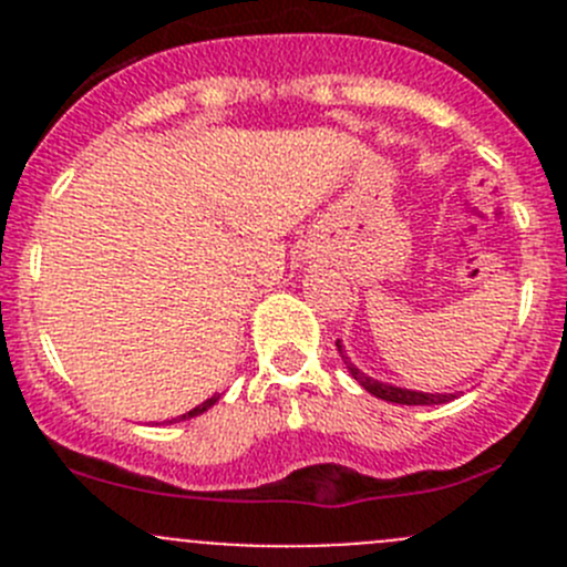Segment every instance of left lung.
Returning <instances> with one entry per match:
<instances>
[{"mask_svg":"<svg viewBox=\"0 0 567 567\" xmlns=\"http://www.w3.org/2000/svg\"><path fill=\"white\" fill-rule=\"evenodd\" d=\"M337 348H340L342 353V346L337 342ZM346 359V357H342ZM348 370H351L353 379L359 381V384L364 386L370 394H375V398L381 400H390V403H400V405H439V403H450V400L455 398V394H431V392H411V390H400V386H390V384H381V381L370 379V375H364L362 370L357 368V364H351L346 359Z\"/></svg>","mask_w":567,"mask_h":567,"instance_id":"1","label":"left lung"}]
</instances>
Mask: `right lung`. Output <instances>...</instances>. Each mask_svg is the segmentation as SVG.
Masks as SVG:
<instances>
[{
  "label": "right lung",
  "instance_id": "obj_1",
  "mask_svg": "<svg viewBox=\"0 0 567 567\" xmlns=\"http://www.w3.org/2000/svg\"><path fill=\"white\" fill-rule=\"evenodd\" d=\"M216 400H219V394H214V398H208L203 405H197V409H192V411H186V414H181V416H177V420H192V416L203 414V411H208L210 405L216 403ZM169 422H175V420H169Z\"/></svg>",
  "mask_w": 567,
  "mask_h": 567
}]
</instances>
